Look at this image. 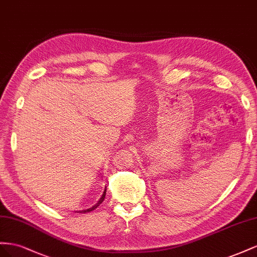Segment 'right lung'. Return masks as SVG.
<instances>
[{"label": "right lung", "mask_w": 257, "mask_h": 257, "mask_svg": "<svg viewBox=\"0 0 257 257\" xmlns=\"http://www.w3.org/2000/svg\"><path fill=\"white\" fill-rule=\"evenodd\" d=\"M105 194H106V189H104V192H103V195H102V197L100 198V200L98 201V203H96L94 204L93 207H91V208H89V209H87V210H83L82 211V213H87V212H90V211H93L94 209H97L100 204L103 202V200H104V198H105Z\"/></svg>", "instance_id": "add662e5"}]
</instances>
